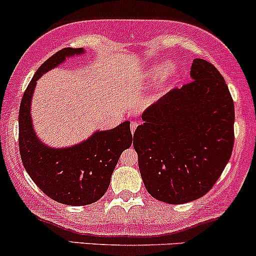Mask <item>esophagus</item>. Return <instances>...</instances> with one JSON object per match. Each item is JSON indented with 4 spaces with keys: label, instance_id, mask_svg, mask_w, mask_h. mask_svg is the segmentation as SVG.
Returning <instances> with one entry per match:
<instances>
[{
    "label": "esophagus",
    "instance_id": "obj_1",
    "mask_svg": "<svg viewBox=\"0 0 256 256\" xmlns=\"http://www.w3.org/2000/svg\"><path fill=\"white\" fill-rule=\"evenodd\" d=\"M137 125H138V124L137 122H131V124H130V128H131V132H134V130H136L137 128Z\"/></svg>",
    "mask_w": 256,
    "mask_h": 256
}]
</instances>
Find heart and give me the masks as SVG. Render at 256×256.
<instances>
[{
  "label": "heart",
  "mask_w": 256,
  "mask_h": 256,
  "mask_svg": "<svg viewBox=\"0 0 256 256\" xmlns=\"http://www.w3.org/2000/svg\"><path fill=\"white\" fill-rule=\"evenodd\" d=\"M178 66L175 64H170L169 62H164V63L156 64V66H152L150 68H148L144 72V78H158L164 74L162 78L164 80H171L178 75Z\"/></svg>",
  "instance_id": "obj_1"
}]
</instances>
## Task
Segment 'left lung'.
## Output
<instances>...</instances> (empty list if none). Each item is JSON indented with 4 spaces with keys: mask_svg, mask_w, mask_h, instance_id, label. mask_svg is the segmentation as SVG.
<instances>
[{
    "mask_svg": "<svg viewBox=\"0 0 256 256\" xmlns=\"http://www.w3.org/2000/svg\"><path fill=\"white\" fill-rule=\"evenodd\" d=\"M192 81L174 88L142 115L134 134L138 168L148 193L184 204L212 190L231 158L234 104L224 78L196 58Z\"/></svg>",
    "mask_w": 256,
    "mask_h": 256,
    "instance_id": "left-lung-1",
    "label": "left lung"
}]
</instances>
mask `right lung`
I'll return each instance as SVG.
<instances>
[{
    "label": "right lung",
    "mask_w": 256,
    "mask_h": 256,
    "mask_svg": "<svg viewBox=\"0 0 256 256\" xmlns=\"http://www.w3.org/2000/svg\"><path fill=\"white\" fill-rule=\"evenodd\" d=\"M84 48L60 50L44 62L30 81L19 109V150L29 176L42 192L66 206H87L102 198L120 156L132 143L130 122L112 130L94 131L85 141L69 147H50L38 137L32 118L36 81Z\"/></svg>",
    "instance_id": "1"
}]
</instances>
